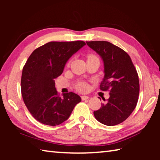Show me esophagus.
I'll list each match as a JSON object with an SVG mask.
<instances>
[{"label":"esophagus","instance_id":"obj_1","mask_svg":"<svg viewBox=\"0 0 160 160\" xmlns=\"http://www.w3.org/2000/svg\"><path fill=\"white\" fill-rule=\"evenodd\" d=\"M89 98H90V97L88 96H81V99H82V100H87Z\"/></svg>","mask_w":160,"mask_h":160}]
</instances>
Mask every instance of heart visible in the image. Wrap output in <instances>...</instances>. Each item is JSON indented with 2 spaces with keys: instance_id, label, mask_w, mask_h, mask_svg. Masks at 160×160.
<instances>
[{
  "instance_id": "obj_1",
  "label": "heart",
  "mask_w": 160,
  "mask_h": 160,
  "mask_svg": "<svg viewBox=\"0 0 160 160\" xmlns=\"http://www.w3.org/2000/svg\"><path fill=\"white\" fill-rule=\"evenodd\" d=\"M77 89L81 92H85L87 90H88V85H87V84L85 82H80L77 85Z\"/></svg>"
}]
</instances>
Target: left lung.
Instances as JSON below:
<instances>
[{
    "instance_id": "1",
    "label": "left lung",
    "mask_w": 160,
    "mask_h": 160,
    "mask_svg": "<svg viewBox=\"0 0 160 160\" xmlns=\"http://www.w3.org/2000/svg\"><path fill=\"white\" fill-rule=\"evenodd\" d=\"M86 43L101 57L104 63V75L100 89L109 90V99L99 110L94 111V116L104 125H117L125 121L136 107L140 92L136 69L128 54L112 43Z\"/></svg>"
}]
</instances>
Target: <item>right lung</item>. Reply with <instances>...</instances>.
Returning a JSON list of instances; mask_svg holds the SVG:
<instances>
[{
	"label": "right lung",
	"mask_w": 160,
	"mask_h": 160,
	"mask_svg": "<svg viewBox=\"0 0 160 160\" xmlns=\"http://www.w3.org/2000/svg\"><path fill=\"white\" fill-rule=\"evenodd\" d=\"M85 45L82 41L51 42L35 49L22 69L21 92L29 112L39 122L55 126L66 121L81 97L73 92L58 96L54 79L70 58Z\"/></svg>",
	"instance_id": "right-lung-1"
}]
</instances>
